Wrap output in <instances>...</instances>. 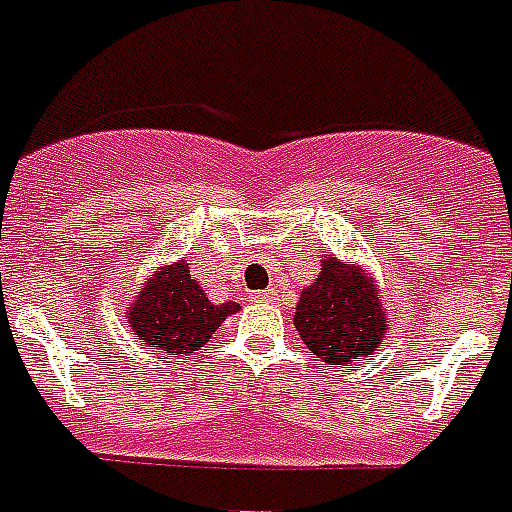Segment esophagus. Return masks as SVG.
Here are the masks:
<instances>
[{"instance_id":"obj_1","label":"esophagus","mask_w":512,"mask_h":512,"mask_svg":"<svg viewBox=\"0 0 512 512\" xmlns=\"http://www.w3.org/2000/svg\"><path fill=\"white\" fill-rule=\"evenodd\" d=\"M253 298H256V301H275L277 293L272 288H269V290H259V293H253Z\"/></svg>"}]
</instances>
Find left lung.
Returning <instances> with one entry per match:
<instances>
[{"mask_svg": "<svg viewBox=\"0 0 512 512\" xmlns=\"http://www.w3.org/2000/svg\"><path fill=\"white\" fill-rule=\"evenodd\" d=\"M293 322L301 341L325 365L359 362L388 333L372 277L338 259H325L317 282L301 293Z\"/></svg>", "mask_w": 512, "mask_h": 512, "instance_id": "8db88e82", "label": "left lung"}]
</instances>
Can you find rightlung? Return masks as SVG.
Here are the masks:
<instances>
[{
    "label": "right lung",
    "mask_w": 512,
    "mask_h": 512,
    "mask_svg": "<svg viewBox=\"0 0 512 512\" xmlns=\"http://www.w3.org/2000/svg\"><path fill=\"white\" fill-rule=\"evenodd\" d=\"M237 309L235 301L211 304L190 280V267L177 261L142 288L137 304L129 306V327L140 341L166 354H192Z\"/></svg>",
    "instance_id": "right-lung-1"
}]
</instances>
